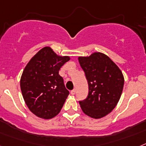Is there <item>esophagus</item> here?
Listing matches in <instances>:
<instances>
[{
  "label": "esophagus",
  "mask_w": 146,
  "mask_h": 146,
  "mask_svg": "<svg viewBox=\"0 0 146 146\" xmlns=\"http://www.w3.org/2000/svg\"><path fill=\"white\" fill-rule=\"evenodd\" d=\"M70 94H72V95H75V94H76V90H75V89H73V90H71Z\"/></svg>",
  "instance_id": "34e87169"
}]
</instances>
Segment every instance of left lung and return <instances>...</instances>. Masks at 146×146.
<instances>
[{
    "mask_svg": "<svg viewBox=\"0 0 146 146\" xmlns=\"http://www.w3.org/2000/svg\"><path fill=\"white\" fill-rule=\"evenodd\" d=\"M78 59L89 88L88 97L79 101L81 108L92 118L105 117L117 106L122 95L124 86L122 71L108 56L100 52Z\"/></svg>",
    "mask_w": 146,
    "mask_h": 146,
    "instance_id": "left-lung-1",
    "label": "left lung"
}]
</instances>
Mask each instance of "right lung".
I'll return each mask as SVG.
<instances>
[{
  "label": "right lung",
  "mask_w": 146,
  "mask_h": 146,
  "mask_svg": "<svg viewBox=\"0 0 146 146\" xmlns=\"http://www.w3.org/2000/svg\"><path fill=\"white\" fill-rule=\"evenodd\" d=\"M69 56H58L50 46L40 50L29 60L21 77V90L33 113L49 119L58 114L69 91L58 74Z\"/></svg>",
  "instance_id": "obj_1"
}]
</instances>
